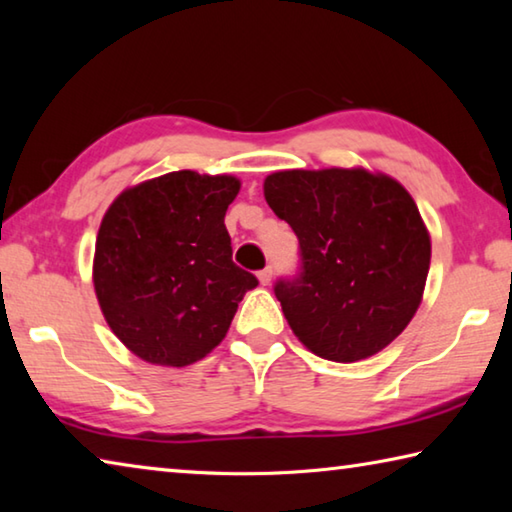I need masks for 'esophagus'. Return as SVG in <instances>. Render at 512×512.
Here are the masks:
<instances>
[{"label": "esophagus", "mask_w": 512, "mask_h": 512, "mask_svg": "<svg viewBox=\"0 0 512 512\" xmlns=\"http://www.w3.org/2000/svg\"><path fill=\"white\" fill-rule=\"evenodd\" d=\"M257 277H259V282H262L264 287H266V284H271V280H273V268H271V266L262 268V271L257 273Z\"/></svg>", "instance_id": "34e87169"}]
</instances>
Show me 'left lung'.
<instances>
[{
    "label": "left lung",
    "instance_id": "8db88e82",
    "mask_svg": "<svg viewBox=\"0 0 512 512\" xmlns=\"http://www.w3.org/2000/svg\"><path fill=\"white\" fill-rule=\"evenodd\" d=\"M264 196L300 244V271L275 282L300 343L352 363L395 341L420 307L431 262L411 194L384 173L334 167L271 173Z\"/></svg>",
    "mask_w": 512,
    "mask_h": 512
}]
</instances>
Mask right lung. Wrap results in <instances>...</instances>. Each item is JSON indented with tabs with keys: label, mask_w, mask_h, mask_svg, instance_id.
<instances>
[{
	"label": "right lung",
	"mask_w": 512,
	"mask_h": 512,
	"mask_svg": "<svg viewBox=\"0 0 512 512\" xmlns=\"http://www.w3.org/2000/svg\"><path fill=\"white\" fill-rule=\"evenodd\" d=\"M235 176L171 171L121 192L103 216L94 291L137 357L183 368L223 341L257 277L232 262L225 210Z\"/></svg>",
	"instance_id": "obj_1"
}]
</instances>
